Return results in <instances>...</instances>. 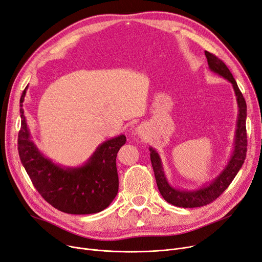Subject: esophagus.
Masks as SVG:
<instances>
[{
    "mask_svg": "<svg viewBox=\"0 0 262 262\" xmlns=\"http://www.w3.org/2000/svg\"><path fill=\"white\" fill-rule=\"evenodd\" d=\"M137 132H138V133H140V129H137Z\"/></svg>",
    "mask_w": 262,
    "mask_h": 262,
    "instance_id": "34e87169",
    "label": "esophagus"
}]
</instances>
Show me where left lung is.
<instances>
[{"instance_id":"left-lung-1","label":"left lung","mask_w":262,"mask_h":262,"mask_svg":"<svg viewBox=\"0 0 262 262\" xmlns=\"http://www.w3.org/2000/svg\"><path fill=\"white\" fill-rule=\"evenodd\" d=\"M204 54L207 56L208 64L210 70L220 76L224 77L228 80L234 90V93L236 96L237 107H238V116L236 121V129H235V139H234V149L229 159L228 164L225 167L222 173L216 178L214 181L207 186L201 187L196 190H186V189H179L172 187L169 184L167 178L164 172V168L162 165L161 157L158 153L150 147V156H151V163L154 170V174L156 179L157 187L159 189L163 198L173 204L176 207L180 208H199L207 206V204L213 202L215 199H217L225 189L230 185L232 180L241 169L244 159L246 157L247 152V135H246V103L245 99L241 93L240 89H238L236 81L232 74L230 73L229 68L226 66V64L219 59L217 56L204 51Z\"/></svg>"}]
</instances>
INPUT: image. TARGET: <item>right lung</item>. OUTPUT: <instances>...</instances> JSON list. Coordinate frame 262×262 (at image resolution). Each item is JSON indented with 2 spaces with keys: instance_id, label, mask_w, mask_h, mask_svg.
<instances>
[{
  "instance_id": "obj_1",
  "label": "right lung",
  "mask_w": 262,
  "mask_h": 262,
  "mask_svg": "<svg viewBox=\"0 0 262 262\" xmlns=\"http://www.w3.org/2000/svg\"><path fill=\"white\" fill-rule=\"evenodd\" d=\"M26 93L27 88L22 92L20 107ZM20 115L19 156L41 197L53 208L68 214H93L105 210L118 194L116 159L120 147L126 142V137L120 135L103 142L81 167L64 168L39 152L31 139L22 108Z\"/></svg>"
}]
</instances>
